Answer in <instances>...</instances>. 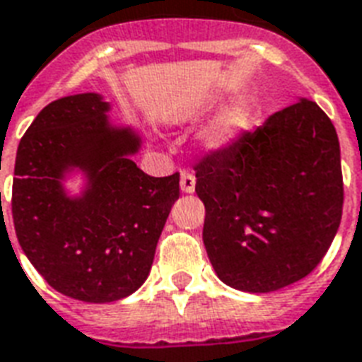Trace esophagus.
Returning <instances> with one entry per match:
<instances>
[{"mask_svg":"<svg viewBox=\"0 0 362 362\" xmlns=\"http://www.w3.org/2000/svg\"><path fill=\"white\" fill-rule=\"evenodd\" d=\"M180 189L184 193H193L195 192V176L189 170H182L180 175Z\"/></svg>","mask_w":362,"mask_h":362,"instance_id":"34e87169","label":"esophagus"}]
</instances>
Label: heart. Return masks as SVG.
I'll return each instance as SVG.
<instances>
[{
    "label": "heart",
    "instance_id": "obj_1",
    "mask_svg": "<svg viewBox=\"0 0 362 362\" xmlns=\"http://www.w3.org/2000/svg\"><path fill=\"white\" fill-rule=\"evenodd\" d=\"M203 102L205 100L193 102L192 110L203 106ZM250 115H252V104L247 96H235V98L224 102L216 115L201 129L199 136H197L201 150L214 153V151L230 148L248 127Z\"/></svg>",
    "mask_w": 362,
    "mask_h": 362
}]
</instances>
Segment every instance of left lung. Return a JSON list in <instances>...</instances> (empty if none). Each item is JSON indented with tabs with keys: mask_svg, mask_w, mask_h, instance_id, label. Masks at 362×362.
I'll return each instance as SVG.
<instances>
[{
	"mask_svg": "<svg viewBox=\"0 0 362 362\" xmlns=\"http://www.w3.org/2000/svg\"><path fill=\"white\" fill-rule=\"evenodd\" d=\"M203 243L226 285L273 292L310 275L340 228V142L328 115L300 98L195 167Z\"/></svg>",
	"mask_w": 362,
	"mask_h": 362,
	"instance_id": "left-lung-1",
	"label": "left lung"
}]
</instances>
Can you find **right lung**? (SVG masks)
I'll use <instances>...</instances> for the list:
<instances>
[{
  "mask_svg": "<svg viewBox=\"0 0 362 362\" xmlns=\"http://www.w3.org/2000/svg\"><path fill=\"white\" fill-rule=\"evenodd\" d=\"M96 93L41 110L22 136L13 180V222L28 260L49 285L81 302L127 298L148 279L163 226L180 197V175H146L131 156L140 136L114 127ZM88 186L70 198L65 175Z\"/></svg>",
  "mask_w": 362,
  "mask_h": 362,
  "instance_id": "obj_1",
  "label": "right lung"
}]
</instances>
